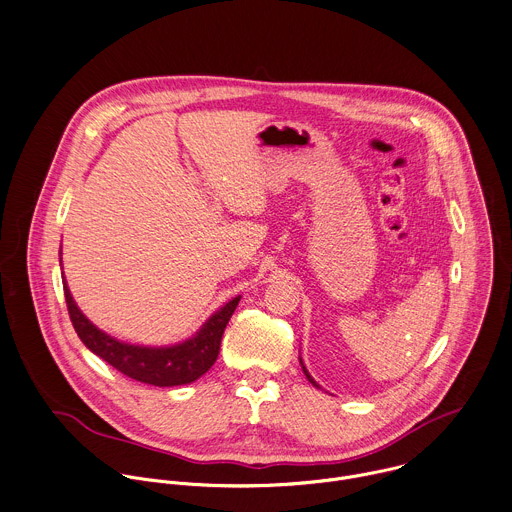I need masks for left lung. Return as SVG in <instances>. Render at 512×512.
<instances>
[{
    "instance_id": "8db88e82",
    "label": "left lung",
    "mask_w": 512,
    "mask_h": 512,
    "mask_svg": "<svg viewBox=\"0 0 512 512\" xmlns=\"http://www.w3.org/2000/svg\"><path fill=\"white\" fill-rule=\"evenodd\" d=\"M300 366H302V370H304V374H306V378H308V382H310V384H312V386H316V388H320V384H318V382H316V380H314V378H312V376H310V374H308V370H306V366H304V362H302V358H300Z\"/></svg>"
}]
</instances>
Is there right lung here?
<instances>
[{"instance_id":"add662e5","label":"right lung","mask_w":512,"mask_h":512,"mask_svg":"<svg viewBox=\"0 0 512 512\" xmlns=\"http://www.w3.org/2000/svg\"><path fill=\"white\" fill-rule=\"evenodd\" d=\"M62 254V252H60ZM64 294L72 324L80 340L102 360L122 374L152 386H180L198 380L218 358L222 334L242 296L232 298L216 310L188 340L172 346H140L116 340L92 324L78 308L64 278Z\"/></svg>"}]
</instances>
